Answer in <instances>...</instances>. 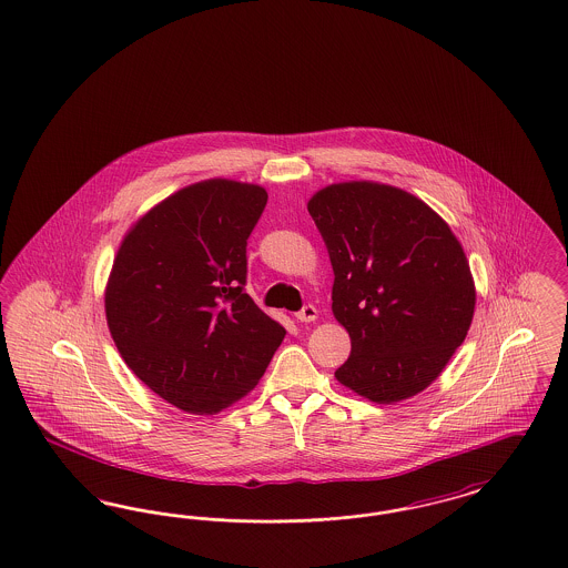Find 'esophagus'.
Segmentation results:
<instances>
[{
    "label": "esophagus",
    "instance_id": "1",
    "mask_svg": "<svg viewBox=\"0 0 568 568\" xmlns=\"http://www.w3.org/2000/svg\"><path fill=\"white\" fill-rule=\"evenodd\" d=\"M317 308H315L313 304H308V306H304L300 313H295V318H297L300 323H313V321H317Z\"/></svg>",
    "mask_w": 568,
    "mask_h": 568
}]
</instances>
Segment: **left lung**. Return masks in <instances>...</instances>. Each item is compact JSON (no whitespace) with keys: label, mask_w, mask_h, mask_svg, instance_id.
I'll return each mask as SVG.
<instances>
[{"label":"left lung","mask_w":568,"mask_h":568,"mask_svg":"<svg viewBox=\"0 0 568 568\" xmlns=\"http://www.w3.org/2000/svg\"><path fill=\"white\" fill-rule=\"evenodd\" d=\"M334 268L332 311L351 336L341 385L374 404L425 390L463 344L476 308L450 226L402 187L332 183L308 201Z\"/></svg>","instance_id":"left-lung-1"}]
</instances>
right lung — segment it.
Returning a JSON list of instances; mask_svg holds the SVG:
<instances>
[{"mask_svg":"<svg viewBox=\"0 0 568 568\" xmlns=\"http://www.w3.org/2000/svg\"><path fill=\"white\" fill-rule=\"evenodd\" d=\"M268 194L204 180L141 215L105 285V317L124 364L164 402L217 414L255 388L285 329L243 292L247 239Z\"/></svg>","mask_w":568,"mask_h":568,"instance_id":"1","label":"right lung"}]
</instances>
